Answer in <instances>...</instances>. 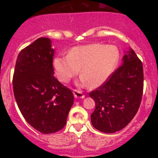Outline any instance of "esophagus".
<instances>
[{
    "mask_svg": "<svg viewBox=\"0 0 158 158\" xmlns=\"http://www.w3.org/2000/svg\"><path fill=\"white\" fill-rule=\"evenodd\" d=\"M73 95L74 97L77 98V99H83L85 98V95L83 94V93L80 90H73Z\"/></svg>",
    "mask_w": 158,
    "mask_h": 158,
    "instance_id": "34e87169",
    "label": "esophagus"
}]
</instances>
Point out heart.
Instances as JSON below:
<instances>
[{
    "mask_svg": "<svg viewBox=\"0 0 158 158\" xmlns=\"http://www.w3.org/2000/svg\"><path fill=\"white\" fill-rule=\"evenodd\" d=\"M119 61V51L114 45L92 44L72 48L68 55L56 56L53 67L58 79L67 82L79 73L77 85L93 88L104 85L115 71Z\"/></svg>",
    "mask_w": 158,
    "mask_h": 158,
    "instance_id": "1",
    "label": "heart"
}]
</instances>
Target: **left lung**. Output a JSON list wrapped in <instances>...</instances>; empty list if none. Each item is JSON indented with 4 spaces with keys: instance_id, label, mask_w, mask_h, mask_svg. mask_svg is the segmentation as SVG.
Masks as SVG:
<instances>
[{
    "instance_id": "1",
    "label": "left lung",
    "mask_w": 158,
    "mask_h": 158,
    "mask_svg": "<svg viewBox=\"0 0 158 158\" xmlns=\"http://www.w3.org/2000/svg\"><path fill=\"white\" fill-rule=\"evenodd\" d=\"M143 90L142 62L129 48L125 51L122 65L104 85L90 93L96 104L90 115L93 126L108 134L122 130L137 114Z\"/></svg>"
}]
</instances>
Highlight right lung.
<instances>
[{"label": "right lung", "mask_w": 158, "mask_h": 158, "mask_svg": "<svg viewBox=\"0 0 158 158\" xmlns=\"http://www.w3.org/2000/svg\"><path fill=\"white\" fill-rule=\"evenodd\" d=\"M51 40L39 38L19 52L13 91L23 117L35 129L52 134L62 129L73 104L72 91L54 77Z\"/></svg>", "instance_id": "obj_1"}]
</instances>
